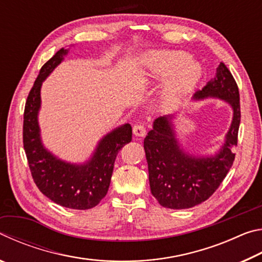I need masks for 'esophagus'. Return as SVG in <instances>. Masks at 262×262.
Returning <instances> with one entry per match:
<instances>
[{"instance_id":"34e87169","label":"esophagus","mask_w":262,"mask_h":262,"mask_svg":"<svg viewBox=\"0 0 262 262\" xmlns=\"http://www.w3.org/2000/svg\"><path fill=\"white\" fill-rule=\"evenodd\" d=\"M133 133H134L135 136H139V137H143L147 134V130H145V127L143 125H141V123H136V125L133 127Z\"/></svg>"}]
</instances>
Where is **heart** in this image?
Listing matches in <instances>:
<instances>
[{
  "label": "heart",
  "instance_id": "b5f03b06",
  "mask_svg": "<svg viewBox=\"0 0 262 262\" xmlns=\"http://www.w3.org/2000/svg\"><path fill=\"white\" fill-rule=\"evenodd\" d=\"M190 59L188 53L181 51H156L143 56L145 76L149 81H163L169 77L159 94L162 107H174L200 81L201 66Z\"/></svg>",
  "mask_w": 262,
  "mask_h": 262
}]
</instances>
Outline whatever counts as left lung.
<instances>
[{"instance_id":"obj_1","label":"left lung","mask_w":262,"mask_h":262,"mask_svg":"<svg viewBox=\"0 0 262 262\" xmlns=\"http://www.w3.org/2000/svg\"><path fill=\"white\" fill-rule=\"evenodd\" d=\"M219 98L232 107L233 117L221 149L210 156H195L185 151L177 139L174 114L159 117L144 139L150 189L159 205L170 209H187L209 199L227 177L234 161L241 123L237 83L223 62L216 75L195 92L194 100Z\"/></svg>"}]
</instances>
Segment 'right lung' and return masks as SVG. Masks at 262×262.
Here are the masks:
<instances>
[{
    "instance_id": "1",
    "label": "right lung",
    "mask_w": 262,
    "mask_h": 262,
    "mask_svg": "<svg viewBox=\"0 0 262 262\" xmlns=\"http://www.w3.org/2000/svg\"><path fill=\"white\" fill-rule=\"evenodd\" d=\"M68 52L64 48L57 51L42 66L31 89L24 110L23 143L31 174L40 192L62 207L85 210L96 207L107 194L117 155L132 141V126L125 123L106 134L91 157L81 164L62 161L43 147L38 122L41 85Z\"/></svg>"
}]
</instances>
